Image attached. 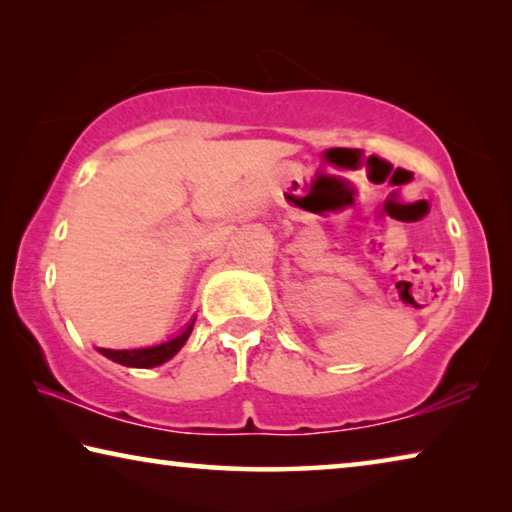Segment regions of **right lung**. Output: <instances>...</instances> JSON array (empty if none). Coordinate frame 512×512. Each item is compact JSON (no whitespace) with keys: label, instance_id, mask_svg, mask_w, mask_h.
Instances as JSON below:
<instances>
[{"label":"right lung","instance_id":"add662e5","mask_svg":"<svg viewBox=\"0 0 512 512\" xmlns=\"http://www.w3.org/2000/svg\"><path fill=\"white\" fill-rule=\"evenodd\" d=\"M192 327H194V323L189 325L183 334H178L176 339H171L162 345H153V348H142V350L101 348L99 352L103 354V357H108L110 361H117V363H121V366H128V368H155V366H160V363L169 361L173 354L183 348L185 341L189 339V334H192Z\"/></svg>","mask_w":512,"mask_h":512}]
</instances>
